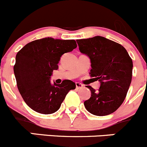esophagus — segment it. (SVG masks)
<instances>
[{"mask_svg": "<svg viewBox=\"0 0 147 147\" xmlns=\"http://www.w3.org/2000/svg\"><path fill=\"white\" fill-rule=\"evenodd\" d=\"M83 86V84L79 83V82H76V89H79V88H82Z\"/></svg>", "mask_w": 147, "mask_h": 147, "instance_id": "34e87169", "label": "esophagus"}]
</instances>
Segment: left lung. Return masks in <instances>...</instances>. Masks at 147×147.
Returning a JSON list of instances; mask_svg holds the SVG:
<instances>
[{
	"label": "left lung",
	"mask_w": 147,
	"mask_h": 147,
	"mask_svg": "<svg viewBox=\"0 0 147 147\" xmlns=\"http://www.w3.org/2000/svg\"><path fill=\"white\" fill-rule=\"evenodd\" d=\"M79 50L90 59L89 74L100 83L96 91L88 86L91 97L84 102L97 116L114 113L126 97L132 79L133 62L121 45L101 36L76 40Z\"/></svg>",
	"instance_id": "8db88e82"
}]
</instances>
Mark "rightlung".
<instances>
[{"label":"right lung","mask_w":147,"mask_h":147,"mask_svg":"<svg viewBox=\"0 0 147 147\" xmlns=\"http://www.w3.org/2000/svg\"><path fill=\"white\" fill-rule=\"evenodd\" d=\"M76 47L74 40L45 37L28 43L18 52L13 71L18 89L30 108L42 114L55 113L68 92L76 88L71 80L51 84L50 76L58 68L62 55Z\"/></svg>","instance_id":"add662e5"}]
</instances>
